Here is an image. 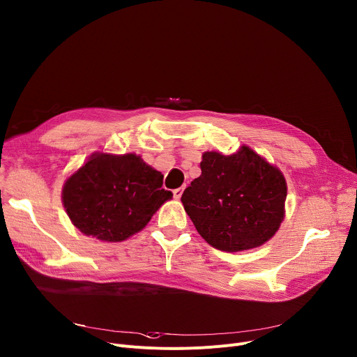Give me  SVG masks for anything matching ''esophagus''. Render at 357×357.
Segmentation results:
<instances>
[{
	"instance_id": "esophagus-1",
	"label": "esophagus",
	"mask_w": 357,
	"mask_h": 357,
	"mask_svg": "<svg viewBox=\"0 0 357 357\" xmlns=\"http://www.w3.org/2000/svg\"><path fill=\"white\" fill-rule=\"evenodd\" d=\"M174 192V198L175 199H179L182 197V192H183V188H176L172 190Z\"/></svg>"
}]
</instances>
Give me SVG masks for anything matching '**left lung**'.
<instances>
[{"label": "left lung", "mask_w": 357, "mask_h": 357, "mask_svg": "<svg viewBox=\"0 0 357 357\" xmlns=\"http://www.w3.org/2000/svg\"><path fill=\"white\" fill-rule=\"evenodd\" d=\"M201 171L181 201L209 245L241 252L261 246L275 235L284 216L287 193L278 168L242 146L228 156L205 152Z\"/></svg>", "instance_id": "obj_1"}]
</instances>
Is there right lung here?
<instances>
[{
    "label": "right lung",
    "mask_w": 357,
    "mask_h": 357,
    "mask_svg": "<svg viewBox=\"0 0 357 357\" xmlns=\"http://www.w3.org/2000/svg\"><path fill=\"white\" fill-rule=\"evenodd\" d=\"M164 175L135 153H95L70 176L62 202L77 228L104 242H121L139 232L172 192Z\"/></svg>",
    "instance_id": "add662e5"
}]
</instances>
